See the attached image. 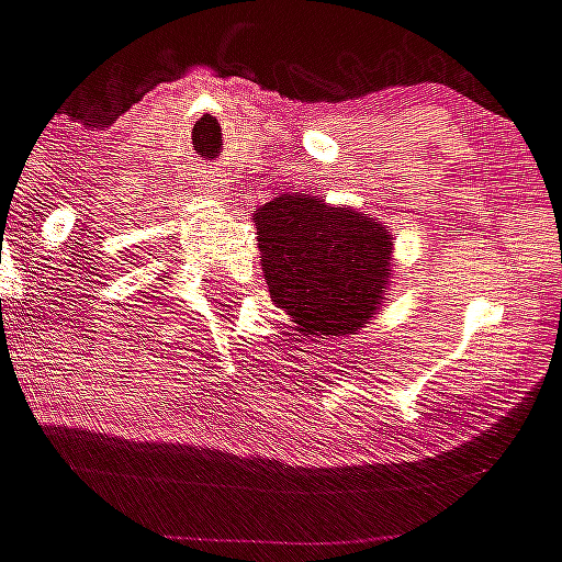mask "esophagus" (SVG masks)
I'll use <instances>...</instances> for the list:
<instances>
[{"instance_id":"obj_1","label":"esophagus","mask_w":562,"mask_h":562,"mask_svg":"<svg viewBox=\"0 0 562 562\" xmlns=\"http://www.w3.org/2000/svg\"><path fill=\"white\" fill-rule=\"evenodd\" d=\"M202 190H205L207 196H214V199L226 196V190H223V184H220V178H214V176L202 178Z\"/></svg>"}]
</instances>
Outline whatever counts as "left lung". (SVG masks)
I'll list each match as a JSON object with an SVG mask.
<instances>
[{"instance_id": "left-lung-1", "label": "left lung", "mask_w": 562, "mask_h": 562, "mask_svg": "<svg viewBox=\"0 0 562 562\" xmlns=\"http://www.w3.org/2000/svg\"><path fill=\"white\" fill-rule=\"evenodd\" d=\"M252 220L270 297L303 336H348L381 313L393 265L381 220L310 193H282Z\"/></svg>"}]
</instances>
